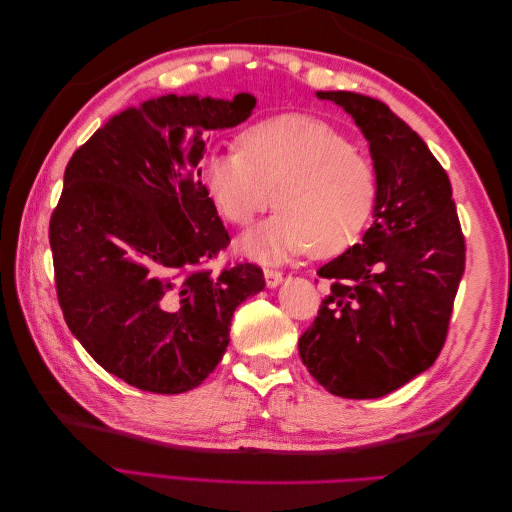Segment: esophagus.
<instances>
[{
    "instance_id": "esophagus-1",
    "label": "esophagus",
    "mask_w": 512,
    "mask_h": 512,
    "mask_svg": "<svg viewBox=\"0 0 512 512\" xmlns=\"http://www.w3.org/2000/svg\"><path fill=\"white\" fill-rule=\"evenodd\" d=\"M265 282L269 288H275L282 284V273L275 271V269H265Z\"/></svg>"
}]
</instances>
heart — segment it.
Returning a JSON list of instances; mask_svg holds the SVG:
<instances>
[{
    "mask_svg": "<svg viewBox=\"0 0 512 512\" xmlns=\"http://www.w3.org/2000/svg\"><path fill=\"white\" fill-rule=\"evenodd\" d=\"M243 149L209 156L205 183L222 218L250 226L275 203L273 218L243 239V250L265 262L350 247L376 203V173L348 138L307 115L262 119L241 136Z\"/></svg>",
    "mask_w": 512,
    "mask_h": 512,
    "instance_id": "b5f03b06",
    "label": "heart"
}]
</instances>
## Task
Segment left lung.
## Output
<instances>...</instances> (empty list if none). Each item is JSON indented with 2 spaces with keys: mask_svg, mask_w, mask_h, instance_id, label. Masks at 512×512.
Instances as JSON below:
<instances>
[{
  "mask_svg": "<svg viewBox=\"0 0 512 512\" xmlns=\"http://www.w3.org/2000/svg\"><path fill=\"white\" fill-rule=\"evenodd\" d=\"M352 115L376 170L374 224L318 269L333 282L299 354L324 389L346 399L389 395L433 365L466 269L451 181L404 119L352 91H318Z\"/></svg>",
  "mask_w": 512,
  "mask_h": 512,
  "instance_id": "obj_1",
  "label": "left lung"
}]
</instances>
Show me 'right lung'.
Returning a JSON list of instances; mask_svg holds the SVG:
<instances>
[{"mask_svg": "<svg viewBox=\"0 0 512 512\" xmlns=\"http://www.w3.org/2000/svg\"><path fill=\"white\" fill-rule=\"evenodd\" d=\"M256 98L160 96L108 119L72 153L51 215L57 299L108 374L177 395L211 374L262 269L207 262L230 237L200 179L205 132L235 128Z\"/></svg>", "mask_w": 512, "mask_h": 512, "instance_id": "right-lung-1", "label": "right lung"}]
</instances>
